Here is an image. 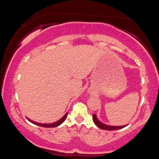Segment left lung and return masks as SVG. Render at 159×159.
I'll return each mask as SVG.
<instances>
[{
    "mask_svg": "<svg viewBox=\"0 0 159 159\" xmlns=\"http://www.w3.org/2000/svg\"><path fill=\"white\" fill-rule=\"evenodd\" d=\"M93 122L95 123V124L98 126V128L102 130H119V129H121L127 126V125H120V126H114V125H109L107 124H104V123H102V122L99 121L98 118H97L96 114L93 115Z\"/></svg>",
    "mask_w": 159,
    "mask_h": 159,
    "instance_id": "1",
    "label": "left lung"
}]
</instances>
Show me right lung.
I'll return each mask as SVG.
<instances>
[{
  "mask_svg": "<svg viewBox=\"0 0 159 159\" xmlns=\"http://www.w3.org/2000/svg\"><path fill=\"white\" fill-rule=\"evenodd\" d=\"M67 115H68V113H66V114L64 115L63 117H61L60 120H57V121H56L55 123H40L33 121V120H30L28 118H27V119L29 120V121H30L31 123H34V124H35V125L42 126V127H44V128H55V127H57V126L61 124V123H62L64 121V120H66V118L67 117Z\"/></svg>",
  "mask_w": 159,
  "mask_h": 159,
  "instance_id": "1",
  "label": "right lung"
}]
</instances>
